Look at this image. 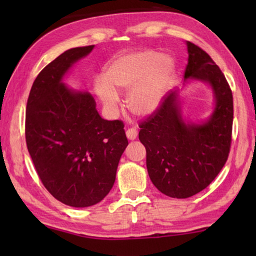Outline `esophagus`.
Returning <instances> with one entry per match:
<instances>
[{
    "instance_id": "34e87169",
    "label": "esophagus",
    "mask_w": 256,
    "mask_h": 256,
    "mask_svg": "<svg viewBox=\"0 0 256 256\" xmlns=\"http://www.w3.org/2000/svg\"><path fill=\"white\" fill-rule=\"evenodd\" d=\"M126 136H128V140H136V136H138V131H136V128H128V130H126Z\"/></svg>"
}]
</instances>
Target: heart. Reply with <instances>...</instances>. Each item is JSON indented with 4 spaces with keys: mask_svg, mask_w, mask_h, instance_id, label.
<instances>
[{
    "mask_svg": "<svg viewBox=\"0 0 256 256\" xmlns=\"http://www.w3.org/2000/svg\"><path fill=\"white\" fill-rule=\"evenodd\" d=\"M174 74L170 58L154 50H141L115 60L104 78L94 82L96 92L104 105L115 108L120 92H128V105L134 114L149 116L159 110Z\"/></svg>",
    "mask_w": 256,
    "mask_h": 256,
    "instance_id": "1",
    "label": "heart"
}]
</instances>
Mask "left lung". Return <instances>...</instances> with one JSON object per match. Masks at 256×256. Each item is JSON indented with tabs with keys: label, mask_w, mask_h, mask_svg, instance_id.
Returning a JSON list of instances; mask_svg holds the SVG:
<instances>
[{
	"label": "left lung",
	"mask_w": 256,
	"mask_h": 256,
	"mask_svg": "<svg viewBox=\"0 0 256 256\" xmlns=\"http://www.w3.org/2000/svg\"><path fill=\"white\" fill-rule=\"evenodd\" d=\"M186 45L184 79L209 84L214 112L201 124L186 123L178 92H172L159 110L138 125L151 182L164 196L176 198L196 196L222 170L230 150L234 118L232 94L224 73L200 47L190 42Z\"/></svg>",
	"instance_id": "left-lung-1"
}]
</instances>
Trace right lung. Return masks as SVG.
Here are the masks:
<instances>
[{"label":"right lung","mask_w":256,"mask_h":256,"mask_svg":"<svg viewBox=\"0 0 256 256\" xmlns=\"http://www.w3.org/2000/svg\"><path fill=\"white\" fill-rule=\"evenodd\" d=\"M94 47L68 50L42 68L26 110V142L37 174L56 200L74 208L96 204L110 193L128 144L122 120L102 118L92 94L63 84Z\"/></svg>","instance_id":"add662e5"}]
</instances>
